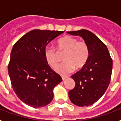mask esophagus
I'll return each mask as SVG.
<instances>
[{"label":"esophagus","instance_id":"34e87169","mask_svg":"<svg viewBox=\"0 0 121 121\" xmlns=\"http://www.w3.org/2000/svg\"><path fill=\"white\" fill-rule=\"evenodd\" d=\"M61 78H62V81H65V80H66V79H67V78H68V77H64V76H63V77H61Z\"/></svg>","mask_w":121,"mask_h":121}]
</instances>
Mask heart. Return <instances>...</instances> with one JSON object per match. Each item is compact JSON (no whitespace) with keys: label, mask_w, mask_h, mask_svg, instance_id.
<instances>
[{"label":"heart","mask_w":121,"mask_h":121,"mask_svg":"<svg viewBox=\"0 0 121 121\" xmlns=\"http://www.w3.org/2000/svg\"><path fill=\"white\" fill-rule=\"evenodd\" d=\"M57 47L60 52H66L63 56L65 62L56 68L55 71L61 75H65L72 72L74 69H81L87 63L89 50L87 44L84 41L71 36H65L57 41ZM46 61L52 67L58 63L57 52L52 47L47 46L44 49Z\"/></svg>","instance_id":"1"}]
</instances>
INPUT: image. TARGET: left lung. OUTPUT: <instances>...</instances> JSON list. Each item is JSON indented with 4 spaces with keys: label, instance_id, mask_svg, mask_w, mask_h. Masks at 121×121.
Returning <instances> with one entry per match:
<instances>
[{
    "label": "left lung",
    "instance_id": "left-lung-1",
    "mask_svg": "<svg viewBox=\"0 0 121 121\" xmlns=\"http://www.w3.org/2000/svg\"><path fill=\"white\" fill-rule=\"evenodd\" d=\"M80 36L87 44L89 58L81 70L71 76L75 87L69 91L72 103L79 107H87L104 95L109 86L112 71V60L107 46L97 36L89 30L67 32Z\"/></svg>",
    "mask_w": 121,
    "mask_h": 121
}]
</instances>
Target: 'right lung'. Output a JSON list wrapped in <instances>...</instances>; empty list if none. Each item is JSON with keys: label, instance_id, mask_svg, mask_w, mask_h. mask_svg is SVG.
<instances>
[{"label": "right lung", "instance_id": "add662e5", "mask_svg": "<svg viewBox=\"0 0 121 121\" xmlns=\"http://www.w3.org/2000/svg\"><path fill=\"white\" fill-rule=\"evenodd\" d=\"M64 31L36 29L20 38L12 49L8 73L20 100L34 108L45 107L53 99V89L62 81L48 64L46 46Z\"/></svg>", "mask_w": 121, "mask_h": 121}]
</instances>
